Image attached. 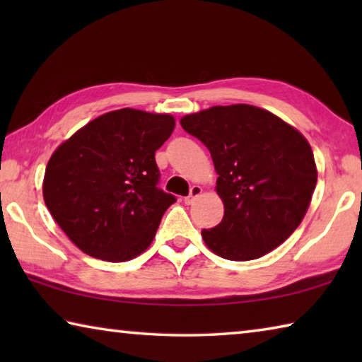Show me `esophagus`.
Listing matches in <instances>:
<instances>
[{
  "instance_id": "obj_1",
  "label": "esophagus",
  "mask_w": 362,
  "mask_h": 362,
  "mask_svg": "<svg viewBox=\"0 0 362 362\" xmlns=\"http://www.w3.org/2000/svg\"><path fill=\"white\" fill-rule=\"evenodd\" d=\"M201 193H203V188H201L199 185H193L192 189H189V194L185 196V204H193L194 199L198 198V196H201Z\"/></svg>"
}]
</instances>
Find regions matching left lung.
Masks as SVG:
<instances>
[{"label":"left lung","mask_w":362,"mask_h":362,"mask_svg":"<svg viewBox=\"0 0 362 362\" xmlns=\"http://www.w3.org/2000/svg\"><path fill=\"white\" fill-rule=\"evenodd\" d=\"M180 124L207 146L218 174L225 214L201 231L206 246L244 262L283 244L303 220L316 187L308 140L276 115L244 103L187 115Z\"/></svg>","instance_id":"left-lung-1"}]
</instances>
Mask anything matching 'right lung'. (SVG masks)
Instances as JSON below:
<instances>
[{"instance_id":"1","label":"right lung","mask_w":362,"mask_h":362,"mask_svg":"<svg viewBox=\"0 0 362 362\" xmlns=\"http://www.w3.org/2000/svg\"><path fill=\"white\" fill-rule=\"evenodd\" d=\"M170 115L121 108L65 140L46 166L51 216L84 254L126 262L150 246L175 196L158 188L155 151L170 137Z\"/></svg>"}]
</instances>
